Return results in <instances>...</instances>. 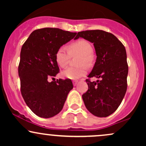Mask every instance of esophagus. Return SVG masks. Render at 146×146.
Masks as SVG:
<instances>
[{
  "label": "esophagus",
  "mask_w": 146,
  "mask_h": 146,
  "mask_svg": "<svg viewBox=\"0 0 146 146\" xmlns=\"http://www.w3.org/2000/svg\"><path fill=\"white\" fill-rule=\"evenodd\" d=\"M78 81H73V86H76V85H77V84H78Z\"/></svg>",
  "instance_id": "esophagus-1"
}]
</instances>
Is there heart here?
Returning a JSON list of instances; mask_svg holds the SVG:
<instances>
[{"mask_svg":"<svg viewBox=\"0 0 146 146\" xmlns=\"http://www.w3.org/2000/svg\"><path fill=\"white\" fill-rule=\"evenodd\" d=\"M69 52L65 46H61L57 51L56 60L58 64L61 67H65L68 64L70 58L75 54H80L81 57L79 60V67H68L62 72V76L64 78L70 80H78L86 75L87 68L84 65L90 66L93 61V47L88 42L84 40H80L70 45Z\"/></svg>","mask_w":146,"mask_h":146,"instance_id":"1","label":"heart"}]
</instances>
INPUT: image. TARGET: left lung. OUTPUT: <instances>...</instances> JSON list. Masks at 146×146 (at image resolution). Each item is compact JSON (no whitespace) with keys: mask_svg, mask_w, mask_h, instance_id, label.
<instances>
[{"mask_svg":"<svg viewBox=\"0 0 146 146\" xmlns=\"http://www.w3.org/2000/svg\"><path fill=\"white\" fill-rule=\"evenodd\" d=\"M82 38L94 45L97 59L86 80L88 89L82 95L87 110L93 115L106 117L113 114L121 104L127 90L128 66L123 44L116 36L102 30L83 31L75 40Z\"/></svg>","mask_w":146,"mask_h":146,"instance_id":"left-lung-1","label":"left lung"}]
</instances>
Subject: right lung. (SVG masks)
<instances>
[{
	"instance_id": "add662e5",
	"label": "right lung",
	"mask_w": 146,
	"mask_h": 146,
	"mask_svg": "<svg viewBox=\"0 0 146 146\" xmlns=\"http://www.w3.org/2000/svg\"><path fill=\"white\" fill-rule=\"evenodd\" d=\"M76 34L43 28L33 31L22 46L18 66L21 93L27 106L38 117L50 118L59 113L73 88L70 80L49 82L48 78L59 73L58 50Z\"/></svg>"
}]
</instances>
